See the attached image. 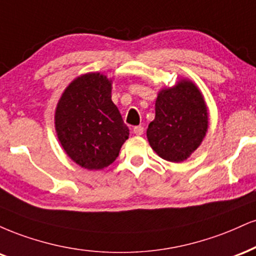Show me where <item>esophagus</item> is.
<instances>
[{
    "label": "esophagus",
    "mask_w": 256,
    "mask_h": 256,
    "mask_svg": "<svg viewBox=\"0 0 256 256\" xmlns=\"http://www.w3.org/2000/svg\"><path fill=\"white\" fill-rule=\"evenodd\" d=\"M133 132L135 135H142L144 134V127L142 126H136L133 128Z\"/></svg>",
    "instance_id": "esophagus-1"
}]
</instances>
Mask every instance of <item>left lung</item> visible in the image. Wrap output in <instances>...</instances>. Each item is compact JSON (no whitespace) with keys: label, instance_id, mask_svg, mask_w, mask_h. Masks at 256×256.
Here are the masks:
<instances>
[{"label":"left lung","instance_id":"obj_1","mask_svg":"<svg viewBox=\"0 0 256 256\" xmlns=\"http://www.w3.org/2000/svg\"><path fill=\"white\" fill-rule=\"evenodd\" d=\"M208 128L204 96L193 81L182 79L156 99V117L147 128L150 145L160 158L186 160L202 142Z\"/></svg>","mask_w":256,"mask_h":256}]
</instances>
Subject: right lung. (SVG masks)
I'll return each mask as SVG.
<instances>
[{"instance_id":"obj_1","label":"right lung","mask_w":256,"mask_h":256,"mask_svg":"<svg viewBox=\"0 0 256 256\" xmlns=\"http://www.w3.org/2000/svg\"><path fill=\"white\" fill-rule=\"evenodd\" d=\"M111 79L100 73L78 76L62 93L55 129L68 157L87 170H102L118 157L129 129L111 100Z\"/></svg>"}]
</instances>
